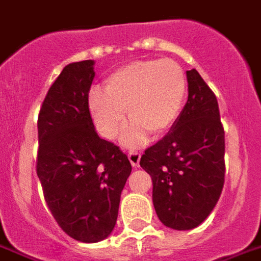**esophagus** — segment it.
<instances>
[{"instance_id":"34e87169","label":"esophagus","mask_w":261,"mask_h":261,"mask_svg":"<svg viewBox=\"0 0 261 261\" xmlns=\"http://www.w3.org/2000/svg\"><path fill=\"white\" fill-rule=\"evenodd\" d=\"M128 160H130L131 166L137 168L139 167V160H141V154L138 152H130L128 153Z\"/></svg>"}]
</instances>
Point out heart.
Wrapping results in <instances>:
<instances>
[{"label":"heart","mask_w":261,"mask_h":261,"mask_svg":"<svg viewBox=\"0 0 261 261\" xmlns=\"http://www.w3.org/2000/svg\"><path fill=\"white\" fill-rule=\"evenodd\" d=\"M104 90L94 89L89 95L95 128L104 138L115 139L126 124L127 112L133 123L122 142L137 148L146 142L148 133L163 137L174 126L186 98L188 79L174 60H139L111 73Z\"/></svg>","instance_id":"1"}]
</instances>
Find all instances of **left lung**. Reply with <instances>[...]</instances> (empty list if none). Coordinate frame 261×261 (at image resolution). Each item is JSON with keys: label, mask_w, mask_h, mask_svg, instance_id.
<instances>
[{"label": "left lung", "mask_w": 261, "mask_h": 261, "mask_svg": "<svg viewBox=\"0 0 261 261\" xmlns=\"http://www.w3.org/2000/svg\"><path fill=\"white\" fill-rule=\"evenodd\" d=\"M188 102L168 134L145 150L153 205L164 226L192 230L208 218L224 185V130L216 95L196 69L186 71Z\"/></svg>", "instance_id": "obj_1"}]
</instances>
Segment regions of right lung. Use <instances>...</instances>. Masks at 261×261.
Returning a JSON list of instances; mask_svg holds the SVG:
<instances>
[{"label": "right lung", "mask_w": 261, "mask_h": 261, "mask_svg": "<svg viewBox=\"0 0 261 261\" xmlns=\"http://www.w3.org/2000/svg\"><path fill=\"white\" fill-rule=\"evenodd\" d=\"M94 61L65 65L38 116L37 175L53 218L81 242H98L116 224L131 174L124 153L99 138L89 109Z\"/></svg>", "instance_id": "obj_1"}]
</instances>
